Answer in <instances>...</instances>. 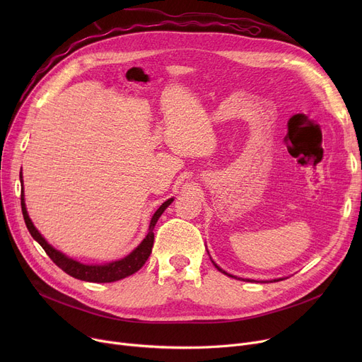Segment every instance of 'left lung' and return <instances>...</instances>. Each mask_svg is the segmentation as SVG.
<instances>
[{"mask_svg":"<svg viewBox=\"0 0 362 362\" xmlns=\"http://www.w3.org/2000/svg\"><path fill=\"white\" fill-rule=\"evenodd\" d=\"M210 258H211V257H210ZM211 261H213V259H211ZM213 264L216 265V269H217L218 272H221L223 274H226V276H229V277H233V279H239V277H236V276H233V274H229V273H226V272H224V270H223L221 267H218V265H217V264H216L214 261H213ZM283 279H288V277H280V279H273L272 281H280V280H283ZM240 280H243V281H255V280H250V279H248V280H245V279H240ZM262 283H267V281H262Z\"/></svg>","mask_w":362,"mask_h":362,"instance_id":"left-lung-1","label":"left lung"}]
</instances>
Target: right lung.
Segmentation results:
<instances>
[{
    "label": "right lung",
    "instance_id": "add662e5",
    "mask_svg": "<svg viewBox=\"0 0 362 362\" xmlns=\"http://www.w3.org/2000/svg\"><path fill=\"white\" fill-rule=\"evenodd\" d=\"M21 183L23 185V176L21 171ZM175 201V198H170L165 202H163L160 205L158 210L154 213L149 223V230L146 233V236L144 238V240L133 250L129 255H126L122 259H116L111 262H105V264H83L78 259H73L70 257H67L66 254H63L62 251L55 250L52 245H49L47 242V239L40 233V230L36 229L33 226L28 210H26V204H25V191L22 189V213H23V218L26 223V227L29 233L32 235V238L40 243L44 251L48 254V257L59 265V267L66 272L69 276L79 279V280H85V281H92V283H111V281H117L122 280L127 276H132L133 273H136L142 265L146 262V259L151 255L152 251V245H154V227L158 221V218L161 217V214L165 211V208Z\"/></svg>",
    "mask_w": 362,
    "mask_h": 362
}]
</instances>
